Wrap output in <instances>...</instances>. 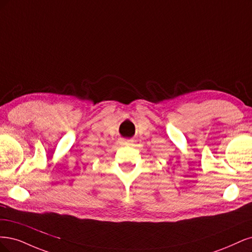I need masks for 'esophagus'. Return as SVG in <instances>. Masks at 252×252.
Returning <instances> with one entry per match:
<instances>
[{
	"mask_svg": "<svg viewBox=\"0 0 252 252\" xmlns=\"http://www.w3.org/2000/svg\"><path fill=\"white\" fill-rule=\"evenodd\" d=\"M120 144L123 145H133L134 143V140L133 139H125V138H121V139L119 140Z\"/></svg>",
	"mask_w": 252,
	"mask_h": 252,
	"instance_id": "obj_1",
	"label": "esophagus"
}]
</instances>
